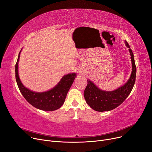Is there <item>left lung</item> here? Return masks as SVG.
Returning <instances> with one entry per match:
<instances>
[{"mask_svg":"<svg viewBox=\"0 0 152 152\" xmlns=\"http://www.w3.org/2000/svg\"><path fill=\"white\" fill-rule=\"evenodd\" d=\"M125 44L131 55L132 72L129 79L123 86L114 91H107L99 89L93 82L87 79V85L84 92V98L87 104L95 111H106L116 108L126 100L132 90L136 76V66L132 51L126 41Z\"/></svg>","mask_w":152,"mask_h":152,"instance_id":"obj_1","label":"left lung"}]
</instances>
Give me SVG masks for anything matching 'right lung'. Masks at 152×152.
<instances>
[{
  "label": "right lung",
  "instance_id": "right-lung-1",
  "mask_svg": "<svg viewBox=\"0 0 152 152\" xmlns=\"http://www.w3.org/2000/svg\"><path fill=\"white\" fill-rule=\"evenodd\" d=\"M21 50L15 65V77L23 96L31 105L39 110L50 111L60 108L65 102L66 95L75 81L76 73H72L64 75L58 83L49 91L42 92L32 91L22 84L19 77L18 61Z\"/></svg>",
  "mask_w": 152,
  "mask_h": 152
}]
</instances>
